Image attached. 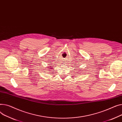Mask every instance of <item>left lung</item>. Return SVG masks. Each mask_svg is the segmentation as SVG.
Here are the masks:
<instances>
[{"instance_id":"8db88e82","label":"left lung","mask_w":122,"mask_h":122,"mask_svg":"<svg viewBox=\"0 0 122 122\" xmlns=\"http://www.w3.org/2000/svg\"><path fill=\"white\" fill-rule=\"evenodd\" d=\"M75 70H76V69H75Z\"/></svg>"}]
</instances>
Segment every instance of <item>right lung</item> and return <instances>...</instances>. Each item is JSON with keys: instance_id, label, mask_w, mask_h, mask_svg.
Wrapping results in <instances>:
<instances>
[{"instance_id": "1", "label": "right lung", "mask_w": 122, "mask_h": 122, "mask_svg": "<svg viewBox=\"0 0 122 122\" xmlns=\"http://www.w3.org/2000/svg\"><path fill=\"white\" fill-rule=\"evenodd\" d=\"M53 68H52V67L51 66H50V68H49V69H52Z\"/></svg>"}]
</instances>
